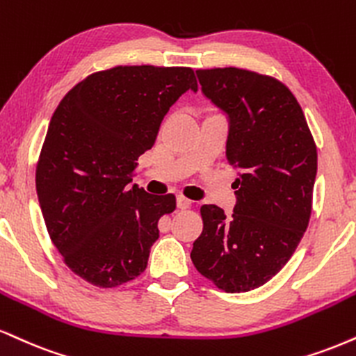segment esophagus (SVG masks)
<instances>
[{"mask_svg":"<svg viewBox=\"0 0 356 356\" xmlns=\"http://www.w3.org/2000/svg\"><path fill=\"white\" fill-rule=\"evenodd\" d=\"M192 205V200L186 199V197H177V207L181 209V211H186V209H189Z\"/></svg>","mask_w":356,"mask_h":356,"instance_id":"esophagus-1","label":"esophagus"}]
</instances>
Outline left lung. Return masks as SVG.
Wrapping results in <instances>:
<instances>
[{
	"mask_svg": "<svg viewBox=\"0 0 356 356\" xmlns=\"http://www.w3.org/2000/svg\"><path fill=\"white\" fill-rule=\"evenodd\" d=\"M202 91L230 118L227 162L237 172L232 216L202 205L192 247L197 272L227 293L254 290L282 270L312 216L316 144L297 97L272 76L197 70Z\"/></svg>",
	"mask_w": 356,
	"mask_h": 356,
	"instance_id": "8db88e82",
	"label": "left lung"
}]
</instances>
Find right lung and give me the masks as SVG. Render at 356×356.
<instances>
[{"mask_svg": "<svg viewBox=\"0 0 356 356\" xmlns=\"http://www.w3.org/2000/svg\"><path fill=\"white\" fill-rule=\"evenodd\" d=\"M192 67L115 66L89 74L51 118L36 165V191L54 247L76 275L114 289L145 270L157 222L175 195L132 182L170 106L197 91Z\"/></svg>", "mask_w": 356, "mask_h": 356, "instance_id": "obj_1", "label": "right lung"}]
</instances>
